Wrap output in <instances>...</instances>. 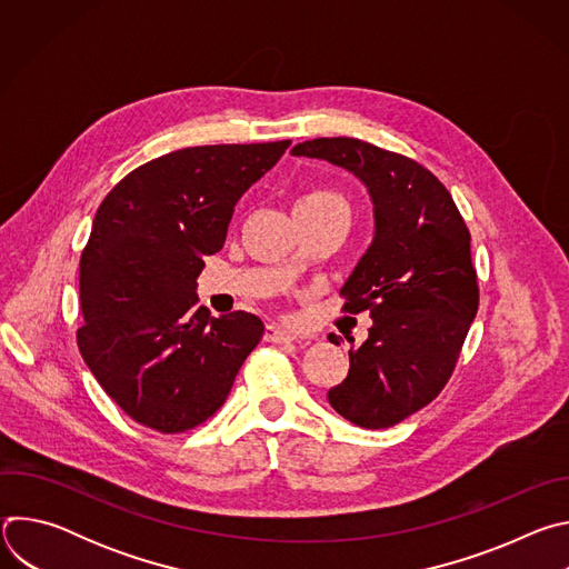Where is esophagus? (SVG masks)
Segmentation results:
<instances>
[{
	"label": "esophagus",
	"mask_w": 569,
	"mask_h": 569,
	"mask_svg": "<svg viewBox=\"0 0 569 569\" xmlns=\"http://www.w3.org/2000/svg\"><path fill=\"white\" fill-rule=\"evenodd\" d=\"M266 340L274 342V345H283V342L297 340V336L292 331L279 327V323H268V327H266Z\"/></svg>",
	"instance_id": "1"
}]
</instances>
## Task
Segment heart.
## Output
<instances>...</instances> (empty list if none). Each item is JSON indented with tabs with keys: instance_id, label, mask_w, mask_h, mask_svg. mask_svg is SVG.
Returning <instances> with one entry per match:
<instances>
[{
	"instance_id": "heart-1",
	"label": "heart",
	"mask_w": 569,
	"mask_h": 569,
	"mask_svg": "<svg viewBox=\"0 0 569 569\" xmlns=\"http://www.w3.org/2000/svg\"><path fill=\"white\" fill-rule=\"evenodd\" d=\"M329 202H345L338 193L333 191H310L303 198H299L297 207H310V204H329Z\"/></svg>"
}]
</instances>
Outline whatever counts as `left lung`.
<instances>
[{"label": "left lung", "instance_id": "8db88e82", "mask_svg": "<svg viewBox=\"0 0 569 569\" xmlns=\"http://www.w3.org/2000/svg\"><path fill=\"white\" fill-rule=\"evenodd\" d=\"M290 152L347 169L373 202V240L340 290L345 310H369L373 323L329 402L360 428H391L435 400L457 365L479 306L470 231L448 189L410 157L353 137Z\"/></svg>", "mask_w": 569, "mask_h": 569}]
</instances>
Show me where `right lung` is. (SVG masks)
<instances>
[{
	"label": "right lung",
	"instance_id": "obj_1",
	"mask_svg": "<svg viewBox=\"0 0 569 569\" xmlns=\"http://www.w3.org/2000/svg\"><path fill=\"white\" fill-rule=\"evenodd\" d=\"M290 141L196 146L128 173L101 202L80 257L78 349L137 423L191 430L224 402L263 338L246 310L198 306L204 257L222 250L233 207Z\"/></svg>",
	"mask_w": 569,
	"mask_h": 569
}]
</instances>
